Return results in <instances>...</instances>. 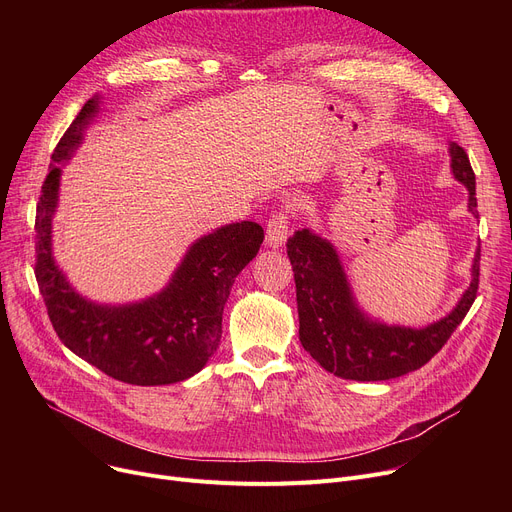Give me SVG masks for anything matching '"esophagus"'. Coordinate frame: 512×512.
<instances>
[{
  "label": "esophagus",
  "instance_id": "1",
  "mask_svg": "<svg viewBox=\"0 0 512 512\" xmlns=\"http://www.w3.org/2000/svg\"><path fill=\"white\" fill-rule=\"evenodd\" d=\"M288 236V218L286 213L272 215V220L267 222L265 228V245L270 249H280Z\"/></svg>",
  "mask_w": 512,
  "mask_h": 512
}]
</instances>
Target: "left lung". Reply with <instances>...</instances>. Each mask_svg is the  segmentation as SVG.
Masks as SVG:
<instances>
[{
	"mask_svg": "<svg viewBox=\"0 0 512 512\" xmlns=\"http://www.w3.org/2000/svg\"><path fill=\"white\" fill-rule=\"evenodd\" d=\"M450 170L469 191L467 209L477 218L475 174L463 147L450 143ZM297 282L299 338L305 351L342 380L382 382L423 367L446 344L471 309L479 284V247L471 282L452 311L425 328L384 324L367 315L332 242L309 228L286 245Z\"/></svg>",
	"mask_w": 512,
	"mask_h": 512,
	"instance_id": "left-lung-1",
	"label": "left lung"
}]
</instances>
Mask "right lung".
<instances>
[{
  "label": "right lung",
  "instance_id": "add662e5",
  "mask_svg": "<svg viewBox=\"0 0 512 512\" xmlns=\"http://www.w3.org/2000/svg\"><path fill=\"white\" fill-rule=\"evenodd\" d=\"M101 112V95L89 99L51 155L37 203L35 276L51 326L74 355L114 380L166 386L193 378L222 338V313L236 276L263 242L255 222H236L197 238L168 284L147 299L112 305L83 297L53 257L51 222L60 201L62 166L83 145Z\"/></svg>",
  "mask_w": 512,
  "mask_h": 512
}]
</instances>
